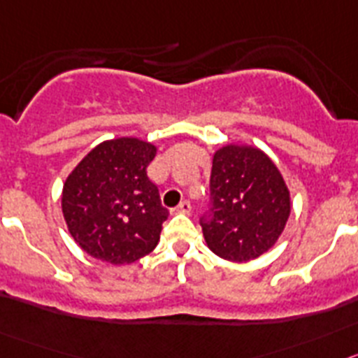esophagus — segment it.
<instances>
[{"mask_svg":"<svg viewBox=\"0 0 358 358\" xmlns=\"http://www.w3.org/2000/svg\"><path fill=\"white\" fill-rule=\"evenodd\" d=\"M175 210L180 212V214H189V212H191V203L187 201V199H183V201L180 203V205L175 208Z\"/></svg>","mask_w":358,"mask_h":358,"instance_id":"obj_1","label":"esophagus"}]
</instances>
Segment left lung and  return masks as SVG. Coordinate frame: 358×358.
I'll return each instance as SVG.
<instances>
[{"instance_id":"left-lung-1","label":"left lung","mask_w":358,"mask_h":358,"mask_svg":"<svg viewBox=\"0 0 358 358\" xmlns=\"http://www.w3.org/2000/svg\"><path fill=\"white\" fill-rule=\"evenodd\" d=\"M291 215V192L260 148L230 143L215 150L210 210L203 215L208 250L230 262H250L271 250Z\"/></svg>"}]
</instances>
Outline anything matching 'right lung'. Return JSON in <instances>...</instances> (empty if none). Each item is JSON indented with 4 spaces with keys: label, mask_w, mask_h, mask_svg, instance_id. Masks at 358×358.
I'll return each mask as SVG.
<instances>
[{
    "label": "right lung",
    "mask_w": 358,
    "mask_h": 358,
    "mask_svg": "<svg viewBox=\"0 0 358 358\" xmlns=\"http://www.w3.org/2000/svg\"><path fill=\"white\" fill-rule=\"evenodd\" d=\"M157 146L117 137L92 148L62 189L67 230L87 255L124 266L155 250L167 210L146 167Z\"/></svg>",
    "instance_id": "obj_1"
}]
</instances>
